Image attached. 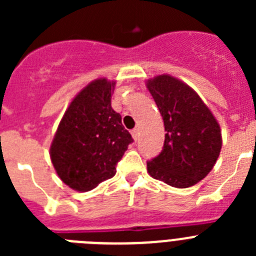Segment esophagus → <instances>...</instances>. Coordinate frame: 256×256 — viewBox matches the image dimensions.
<instances>
[{
	"instance_id": "1",
	"label": "esophagus",
	"mask_w": 256,
	"mask_h": 256,
	"mask_svg": "<svg viewBox=\"0 0 256 256\" xmlns=\"http://www.w3.org/2000/svg\"><path fill=\"white\" fill-rule=\"evenodd\" d=\"M132 136H133V138H134L136 141L138 140V136H140L138 128H134V130H132Z\"/></svg>"
}]
</instances>
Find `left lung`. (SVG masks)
Here are the masks:
<instances>
[{
    "label": "left lung",
    "instance_id": "left-lung-1",
    "mask_svg": "<svg viewBox=\"0 0 256 256\" xmlns=\"http://www.w3.org/2000/svg\"><path fill=\"white\" fill-rule=\"evenodd\" d=\"M148 88L164 120L162 152L148 162L155 180L186 188L205 178L222 148L218 122L191 87L170 76H159Z\"/></svg>",
    "mask_w": 256,
    "mask_h": 256
}]
</instances>
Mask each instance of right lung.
<instances>
[{
    "instance_id": "add662e5",
    "label": "right lung",
    "mask_w": 256,
    "mask_h": 256,
    "mask_svg": "<svg viewBox=\"0 0 256 256\" xmlns=\"http://www.w3.org/2000/svg\"><path fill=\"white\" fill-rule=\"evenodd\" d=\"M114 82L97 79L79 92L58 124L51 160L61 180L76 191H91L116 173L130 133L112 108Z\"/></svg>"
}]
</instances>
